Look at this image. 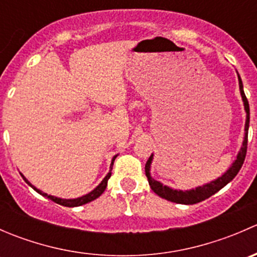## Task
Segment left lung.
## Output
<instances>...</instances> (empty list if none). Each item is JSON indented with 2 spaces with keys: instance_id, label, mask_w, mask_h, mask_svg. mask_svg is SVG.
<instances>
[{
  "instance_id": "left-lung-1",
  "label": "left lung",
  "mask_w": 257,
  "mask_h": 257,
  "mask_svg": "<svg viewBox=\"0 0 257 257\" xmlns=\"http://www.w3.org/2000/svg\"><path fill=\"white\" fill-rule=\"evenodd\" d=\"M237 78H239L241 98H242L243 108H245V112H246V123H245V137H243L242 147H241L235 162L232 163L231 167L226 170V173H224V175L217 178L216 180L210 181V183L205 184V185L198 186V188L191 189V190L183 191V190H177V189H172L167 185H163L160 181H157L155 179L152 178V175H150V164H152V160H153V154H152L149 159H148L147 164H145V175H147L148 181H149V185L150 188H152V190L154 191L157 195H159L160 198L165 199V200L168 201H173V203H177V204L193 205V204L200 203V201L205 200V199H208L211 195H214L215 193H217L220 189L224 188L226 184H229L230 181L237 175V173H239L241 167H242L243 160H245V157H246V150H247L248 123H250V108H248L247 98H246L245 92H243L242 80H241L239 74H237Z\"/></svg>"
}]
</instances>
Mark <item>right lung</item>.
Instances as JSON below:
<instances>
[{
    "mask_svg": "<svg viewBox=\"0 0 257 257\" xmlns=\"http://www.w3.org/2000/svg\"><path fill=\"white\" fill-rule=\"evenodd\" d=\"M115 158H116V155H114L113 159H112V164H110L109 173H108V174L105 175V178L103 179L102 183H100L99 185H98L97 188L94 189V190H92V191H90V193L85 194V195L80 196V198H77V199H61V198H57V196H52V195H48V194H46V193H42V191H41L40 189H37V188H36V186H33L32 184H31L30 181L27 180V179L23 177L22 174H21V175H22L23 180H25L26 183H27L28 185H30L31 188L33 189V190H36L38 194H41V195H42V196H45V198L49 199V200L54 201V203L59 204V205L68 206V208H74V206H80V205H84V204H87V203H90V201L95 200V199L99 198V196L102 195L103 191L105 190V188H107V185H108V179H109L110 175H112L113 163H114V160H115Z\"/></svg>",
    "mask_w": 257,
    "mask_h": 257,
    "instance_id": "obj_1",
    "label": "right lung"
}]
</instances>
